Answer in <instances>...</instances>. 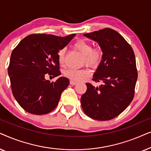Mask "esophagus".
<instances>
[{
  "instance_id": "obj_1",
  "label": "esophagus",
  "mask_w": 151,
  "mask_h": 151,
  "mask_svg": "<svg viewBox=\"0 0 151 151\" xmlns=\"http://www.w3.org/2000/svg\"><path fill=\"white\" fill-rule=\"evenodd\" d=\"M70 84L71 85H76V84H78V82L76 81H74V80H70Z\"/></svg>"
}]
</instances>
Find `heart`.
I'll return each instance as SVG.
<instances>
[{
    "instance_id": "1",
    "label": "heart",
    "mask_w": 151,
    "mask_h": 151,
    "mask_svg": "<svg viewBox=\"0 0 151 151\" xmlns=\"http://www.w3.org/2000/svg\"><path fill=\"white\" fill-rule=\"evenodd\" d=\"M73 48L81 53L84 56V63L91 67H97L100 65L103 58V51L100 47L93 48L91 43L84 40H78L73 44ZM65 50L61 49L58 53V58L60 64L63 65L65 63ZM90 72L88 70L68 69L64 72V75L71 80L81 81L88 77Z\"/></svg>"
}]
</instances>
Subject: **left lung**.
I'll return each instance as SVG.
<instances>
[{
	"label": "left lung",
	"mask_w": 151,
	"mask_h": 151,
	"mask_svg": "<svg viewBox=\"0 0 151 151\" xmlns=\"http://www.w3.org/2000/svg\"><path fill=\"white\" fill-rule=\"evenodd\" d=\"M96 41L103 58L93 80L102 84L87 89L81 97L82 109L91 118L106 121L115 118L132 102L137 79L135 53L131 45L116 31L105 28L84 34Z\"/></svg>",
	"instance_id": "obj_1"
}]
</instances>
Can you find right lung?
<instances>
[{
    "mask_svg": "<svg viewBox=\"0 0 151 151\" xmlns=\"http://www.w3.org/2000/svg\"><path fill=\"white\" fill-rule=\"evenodd\" d=\"M75 36L29 35L14 49L8 74L14 97L27 112L44 115L57 106L69 80L60 77L55 82H50L45 76L60 75L58 53Z\"/></svg>",
    "mask_w": 151,
    "mask_h": 151,
    "instance_id": "right-lung-1",
    "label": "right lung"
}]
</instances>
